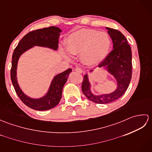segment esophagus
Masks as SVG:
<instances>
[{
    "mask_svg": "<svg viewBox=\"0 0 152 152\" xmlns=\"http://www.w3.org/2000/svg\"><path fill=\"white\" fill-rule=\"evenodd\" d=\"M75 71H76V72H78V73H82L83 72V70L81 69V68H80V67L76 68Z\"/></svg>",
    "mask_w": 152,
    "mask_h": 152,
    "instance_id": "obj_1",
    "label": "esophagus"
}]
</instances>
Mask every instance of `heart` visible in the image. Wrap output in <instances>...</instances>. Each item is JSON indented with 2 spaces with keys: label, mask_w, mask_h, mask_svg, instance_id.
I'll return each mask as SVG.
<instances>
[{
  "label": "heart",
  "mask_w": 152,
  "mask_h": 152,
  "mask_svg": "<svg viewBox=\"0 0 152 152\" xmlns=\"http://www.w3.org/2000/svg\"><path fill=\"white\" fill-rule=\"evenodd\" d=\"M111 38L105 31L82 28L68 36L66 48L73 56H80L87 65H96L104 60L111 47ZM64 54L66 52L64 51Z\"/></svg>",
  "instance_id": "obj_1"
}]
</instances>
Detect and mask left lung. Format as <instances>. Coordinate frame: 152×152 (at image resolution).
<instances>
[{
  "instance_id": "obj_1",
  "label": "left lung",
  "mask_w": 152,
  "mask_h": 152,
  "mask_svg": "<svg viewBox=\"0 0 152 152\" xmlns=\"http://www.w3.org/2000/svg\"><path fill=\"white\" fill-rule=\"evenodd\" d=\"M106 28L112 38L114 49L98 66L104 67L114 77L118 87L112 93L95 95L91 91V83L86 74L82 85L83 93L90 101L97 104H107L120 98L127 89L132 76V52L127 40L120 31L108 27Z\"/></svg>"
}]
</instances>
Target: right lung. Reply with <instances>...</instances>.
Wrapping results in <instances>:
<instances>
[{
	"instance_id": "1",
	"label": "right lung",
	"mask_w": 152,
	"mask_h": 152,
	"mask_svg": "<svg viewBox=\"0 0 152 152\" xmlns=\"http://www.w3.org/2000/svg\"><path fill=\"white\" fill-rule=\"evenodd\" d=\"M61 31L57 27H50L33 31L23 37L12 55L11 80L15 91L21 101L28 107L36 110L44 111L54 108L60 101L64 83L67 81L72 69H69L57 74L51 82L47 93L40 99H33L26 95L19 87L17 80V66L19 57L34 46L49 48L57 50Z\"/></svg>"
}]
</instances>
